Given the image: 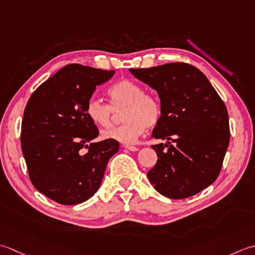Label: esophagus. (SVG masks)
<instances>
[{"mask_svg": "<svg viewBox=\"0 0 255 255\" xmlns=\"http://www.w3.org/2000/svg\"><path fill=\"white\" fill-rule=\"evenodd\" d=\"M124 148H127L128 150H131V152H135V150H137L138 147L136 146H133V145H124Z\"/></svg>", "mask_w": 255, "mask_h": 255, "instance_id": "34e87169", "label": "esophagus"}]
</instances>
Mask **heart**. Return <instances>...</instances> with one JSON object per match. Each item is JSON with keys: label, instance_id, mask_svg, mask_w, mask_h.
Here are the masks:
<instances>
[{"label": "heart", "instance_id": "1", "mask_svg": "<svg viewBox=\"0 0 255 255\" xmlns=\"http://www.w3.org/2000/svg\"><path fill=\"white\" fill-rule=\"evenodd\" d=\"M110 105L100 99H90L87 103L88 118L100 128H109L112 124L116 111L124 108L122 126L103 132L102 136L124 144L136 141L145 128L156 126L160 119V103L152 93L144 92L143 87L133 80L123 79L108 89Z\"/></svg>", "mask_w": 255, "mask_h": 255}]
</instances>
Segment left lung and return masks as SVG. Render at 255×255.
<instances>
[{
	"label": "left lung",
	"instance_id": "1",
	"mask_svg": "<svg viewBox=\"0 0 255 255\" xmlns=\"http://www.w3.org/2000/svg\"><path fill=\"white\" fill-rule=\"evenodd\" d=\"M129 71L157 91L162 116L152 136L168 141L152 145L158 159L147 173L150 184L171 199L198 194L219 176L229 146L225 102L207 77L186 62Z\"/></svg>",
	"mask_w": 255,
	"mask_h": 255
}]
</instances>
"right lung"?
Masks as SVG:
<instances>
[{"label":"right lung","mask_w":255,"mask_h":255,"mask_svg":"<svg viewBox=\"0 0 255 255\" xmlns=\"http://www.w3.org/2000/svg\"><path fill=\"white\" fill-rule=\"evenodd\" d=\"M113 75L114 70L70 64L43 82L25 107L20 143L29 179L60 205L81 204L95 195L118 152L113 139L90 143L99 129L86 113L96 87Z\"/></svg>","instance_id":"right-lung-1"}]
</instances>
